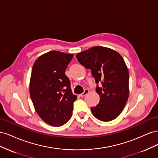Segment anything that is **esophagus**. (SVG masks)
I'll return each instance as SVG.
<instances>
[{
    "label": "esophagus",
    "instance_id": "esophagus-1",
    "mask_svg": "<svg viewBox=\"0 0 158 158\" xmlns=\"http://www.w3.org/2000/svg\"><path fill=\"white\" fill-rule=\"evenodd\" d=\"M89 93V89H85V90H84V92L82 93V94H81L80 95L81 97H84L85 95H87Z\"/></svg>",
    "mask_w": 158,
    "mask_h": 158
}]
</instances>
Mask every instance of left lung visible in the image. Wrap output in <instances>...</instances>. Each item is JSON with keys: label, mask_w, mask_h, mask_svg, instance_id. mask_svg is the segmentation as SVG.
Here are the masks:
<instances>
[{"label": "left lung", "mask_w": 158, "mask_h": 158, "mask_svg": "<svg viewBox=\"0 0 158 158\" xmlns=\"http://www.w3.org/2000/svg\"><path fill=\"white\" fill-rule=\"evenodd\" d=\"M76 58L91 70L98 84L96 92L100 100L96 106L91 107L93 115L104 122L116 118L128 98L129 73L123 58L117 51L99 46L79 52Z\"/></svg>", "instance_id": "1"}]
</instances>
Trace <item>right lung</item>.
Segmentation results:
<instances>
[{"label": "right lung", "instance_id": "add662e5", "mask_svg": "<svg viewBox=\"0 0 158 158\" xmlns=\"http://www.w3.org/2000/svg\"><path fill=\"white\" fill-rule=\"evenodd\" d=\"M73 55L52 51L40 56L33 66L30 94L38 115L49 125L60 127L72 117L77 97L70 88L66 69Z\"/></svg>", "mask_w": 158, "mask_h": 158}]
</instances>
